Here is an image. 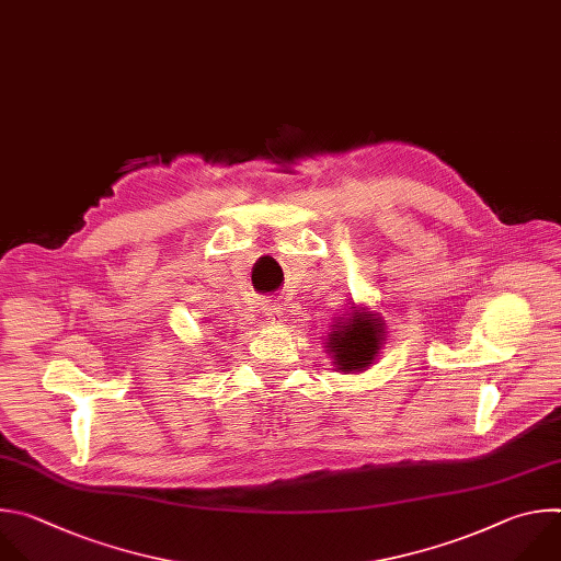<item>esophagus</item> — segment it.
<instances>
[{
  "label": "esophagus",
  "mask_w": 561,
  "mask_h": 561,
  "mask_svg": "<svg viewBox=\"0 0 561 561\" xmlns=\"http://www.w3.org/2000/svg\"><path fill=\"white\" fill-rule=\"evenodd\" d=\"M261 313L267 318V320H272V322H278L280 318H283V313H280V305H276L274 300H263L261 302Z\"/></svg>",
  "instance_id": "1"
}]
</instances>
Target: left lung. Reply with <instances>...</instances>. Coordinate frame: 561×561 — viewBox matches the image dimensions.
<instances>
[{"label":"left lung","mask_w":561,"mask_h":561,"mask_svg":"<svg viewBox=\"0 0 561 561\" xmlns=\"http://www.w3.org/2000/svg\"><path fill=\"white\" fill-rule=\"evenodd\" d=\"M335 327H339V331H331V341L327 343V352L333 354L335 365L343 371L367 369L382 345V320L376 313H358L354 309L345 322H339Z\"/></svg>","instance_id":"1"}]
</instances>
